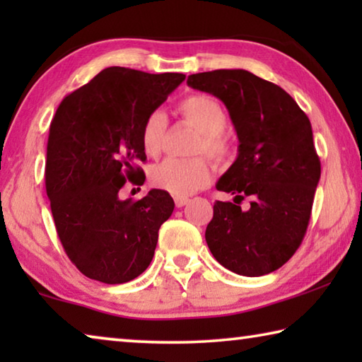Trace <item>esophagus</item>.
Masks as SVG:
<instances>
[{
  "label": "esophagus",
  "instance_id": "34e87169",
  "mask_svg": "<svg viewBox=\"0 0 362 362\" xmlns=\"http://www.w3.org/2000/svg\"><path fill=\"white\" fill-rule=\"evenodd\" d=\"M188 198H185V196H175L174 198V203L177 207H183L185 204H188Z\"/></svg>",
  "mask_w": 362,
  "mask_h": 362
}]
</instances>
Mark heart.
<instances>
[{"label":"heart","mask_w":362,"mask_h":362,"mask_svg":"<svg viewBox=\"0 0 362 362\" xmlns=\"http://www.w3.org/2000/svg\"><path fill=\"white\" fill-rule=\"evenodd\" d=\"M180 113L198 129L201 140L196 151H204L217 161L230 156L231 146L222 134L228 124L223 107L209 95H189L180 103ZM168 129V116L155 110L146 116L140 129V144L148 156H156L163 148ZM211 180V168L204 159L168 158L150 170L151 185L175 196H187L206 187Z\"/></svg>","instance_id":"1"}]
</instances>
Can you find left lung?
Masks as SVG:
<instances>
[{
  "mask_svg": "<svg viewBox=\"0 0 362 362\" xmlns=\"http://www.w3.org/2000/svg\"><path fill=\"white\" fill-rule=\"evenodd\" d=\"M187 84L225 103L240 140L238 158L216 185L235 198L214 203L207 246L233 273H272L302 244L321 177L308 116L284 89L247 70L196 73ZM244 197L251 199L246 211Z\"/></svg>",
  "mask_w": 362,
  "mask_h": 362,
  "instance_id": "left-lung-1",
  "label": "left lung"
}]
</instances>
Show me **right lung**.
I'll return each mask as SVG.
<instances>
[{"label":"right lung","mask_w":362,"mask_h":362,"mask_svg":"<svg viewBox=\"0 0 362 362\" xmlns=\"http://www.w3.org/2000/svg\"><path fill=\"white\" fill-rule=\"evenodd\" d=\"M183 79L108 66L60 102L49 129L46 193L59 240L84 276L122 284L148 268L174 201L163 189L121 199L119 189L126 180L144 183L140 129Z\"/></svg>","instance_id":"obj_1"}]
</instances>
